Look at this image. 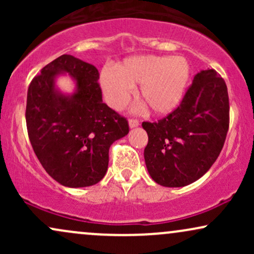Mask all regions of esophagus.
Wrapping results in <instances>:
<instances>
[{
    "label": "esophagus",
    "instance_id": "34e87169",
    "mask_svg": "<svg viewBox=\"0 0 254 254\" xmlns=\"http://www.w3.org/2000/svg\"><path fill=\"white\" fill-rule=\"evenodd\" d=\"M139 125V122L137 119H129V127L130 129H133V127H137Z\"/></svg>",
    "mask_w": 254,
    "mask_h": 254
}]
</instances>
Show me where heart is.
I'll list each match as a JSON object with an SVG mask.
<instances>
[{"label":"heart","instance_id":"b5f03b06","mask_svg":"<svg viewBox=\"0 0 254 254\" xmlns=\"http://www.w3.org/2000/svg\"><path fill=\"white\" fill-rule=\"evenodd\" d=\"M191 76V66L183 56L142 55L125 58L115 70L104 69L100 86L107 103L123 109L139 84L137 99L151 115L165 116L182 103Z\"/></svg>","mask_w":254,"mask_h":254}]
</instances>
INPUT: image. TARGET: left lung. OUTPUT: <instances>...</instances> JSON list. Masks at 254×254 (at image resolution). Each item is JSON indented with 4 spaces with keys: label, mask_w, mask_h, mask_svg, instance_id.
Listing matches in <instances>:
<instances>
[{
    "label": "left lung",
    "mask_w": 254,
    "mask_h": 254,
    "mask_svg": "<svg viewBox=\"0 0 254 254\" xmlns=\"http://www.w3.org/2000/svg\"><path fill=\"white\" fill-rule=\"evenodd\" d=\"M228 127L226 82L214 69L200 70L177 110L157 123H142L151 179L166 188H183L202 178L220 155Z\"/></svg>",
    "instance_id": "1"
}]
</instances>
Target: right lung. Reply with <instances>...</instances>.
<instances>
[{"mask_svg":"<svg viewBox=\"0 0 254 254\" xmlns=\"http://www.w3.org/2000/svg\"><path fill=\"white\" fill-rule=\"evenodd\" d=\"M65 73L74 82L72 93L57 86ZM98 80L94 65L62 55L28 87L26 124L32 148L49 176L66 188L100 182L111 144L129 133L127 119L103 103Z\"/></svg>","mask_w":254,"mask_h":254,"instance_id":"obj_1","label":"right lung"}]
</instances>
